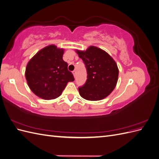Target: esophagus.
Returning a JSON list of instances; mask_svg holds the SVG:
<instances>
[{"mask_svg":"<svg viewBox=\"0 0 159 159\" xmlns=\"http://www.w3.org/2000/svg\"><path fill=\"white\" fill-rule=\"evenodd\" d=\"M72 73H73L74 74V76L75 77V74H76V70H74L73 71H72Z\"/></svg>","mask_w":159,"mask_h":159,"instance_id":"esophagus-1","label":"esophagus"}]
</instances>
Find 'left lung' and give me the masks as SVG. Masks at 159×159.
Here are the masks:
<instances>
[{"label": "left lung", "instance_id": "8db88e82", "mask_svg": "<svg viewBox=\"0 0 159 159\" xmlns=\"http://www.w3.org/2000/svg\"><path fill=\"white\" fill-rule=\"evenodd\" d=\"M87 70V80L78 88L81 97L89 101L103 99L116 86L119 70L114 60L106 52L95 46L86 51L77 50Z\"/></svg>", "mask_w": 159, "mask_h": 159}]
</instances>
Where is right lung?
Wrapping results in <instances>:
<instances>
[{"instance_id":"add662e5","label":"right lung","mask_w":159,"mask_h":159,"mask_svg":"<svg viewBox=\"0 0 159 159\" xmlns=\"http://www.w3.org/2000/svg\"><path fill=\"white\" fill-rule=\"evenodd\" d=\"M64 50L54 45L40 50L28 62L25 76L32 92L44 99L57 98L74 75L63 60Z\"/></svg>"}]
</instances>
